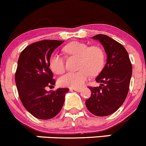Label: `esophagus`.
Instances as JSON below:
<instances>
[{"mask_svg":"<svg viewBox=\"0 0 146 146\" xmlns=\"http://www.w3.org/2000/svg\"><path fill=\"white\" fill-rule=\"evenodd\" d=\"M71 90H74V91H76V92H81V90H82V89L81 88H73V89H70Z\"/></svg>","mask_w":146,"mask_h":146,"instance_id":"1","label":"esophagus"}]
</instances>
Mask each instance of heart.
<instances>
[{"label": "heart", "mask_w": 146, "mask_h": 146, "mask_svg": "<svg viewBox=\"0 0 146 146\" xmlns=\"http://www.w3.org/2000/svg\"><path fill=\"white\" fill-rule=\"evenodd\" d=\"M63 52L70 56L79 57L78 72L68 73L59 78L62 86L80 88L87 81L90 74L92 76L100 73L105 66L106 54L99 46H89L86 43L73 41L63 48ZM49 67L56 74H62L65 70V60L57 54H53L49 58Z\"/></svg>", "instance_id": "b5f03b06"}]
</instances>
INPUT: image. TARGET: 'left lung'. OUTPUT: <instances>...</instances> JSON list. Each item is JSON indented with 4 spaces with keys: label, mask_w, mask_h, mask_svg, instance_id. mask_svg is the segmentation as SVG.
Returning <instances> with one entry per match:
<instances>
[{
    "label": "left lung",
    "mask_w": 146,
    "mask_h": 146,
    "mask_svg": "<svg viewBox=\"0 0 146 146\" xmlns=\"http://www.w3.org/2000/svg\"><path fill=\"white\" fill-rule=\"evenodd\" d=\"M102 44L107 54V62L96 81L100 86H89L92 94L85 102L92 113L106 116L117 111L128 94L132 73V66L127 50L123 45L108 37L99 34L93 36Z\"/></svg>",
    "instance_id": "left-lung-1"
}]
</instances>
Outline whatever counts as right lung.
<instances>
[{
    "mask_svg": "<svg viewBox=\"0 0 146 146\" xmlns=\"http://www.w3.org/2000/svg\"><path fill=\"white\" fill-rule=\"evenodd\" d=\"M64 40H42L31 44L21 52L15 73V82L22 105L33 116L50 119L59 113L68 88L47 92L55 84L49 68V58Z\"/></svg>",
    "mask_w": 146,
    "mask_h": 146,
    "instance_id": "obj_1",
    "label": "right lung"
}]
</instances>
